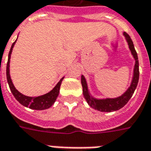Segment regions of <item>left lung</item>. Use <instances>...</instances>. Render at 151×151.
<instances>
[{
    "mask_svg": "<svg viewBox=\"0 0 151 151\" xmlns=\"http://www.w3.org/2000/svg\"><path fill=\"white\" fill-rule=\"evenodd\" d=\"M124 35L126 38L127 42L129 47V49L131 51L132 55L135 59V65H134V70H133V78L131 82V85L127 90L124 93L123 95L118 97V98L115 99H97L93 98L91 96L90 93H89L88 87H87V84H86V81L84 76L82 75L81 78V82H82V92H83V95L84 98L86 99V102L88 103V104L94 108L95 110H98L100 111H107V112H110V111H114L119 110L121 108H123L124 105L126 104L129 102L132 95L134 93V91L136 89L137 83H138V80H139V64H138V57H137V54L135 48H134V45L131 38L129 35L124 32Z\"/></svg>",
    "mask_w": 151,
    "mask_h": 151,
    "instance_id": "left-lung-1",
    "label": "left lung"
}]
</instances>
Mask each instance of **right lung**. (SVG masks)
I'll return each instance as SVG.
<instances>
[{
    "mask_svg": "<svg viewBox=\"0 0 151 151\" xmlns=\"http://www.w3.org/2000/svg\"><path fill=\"white\" fill-rule=\"evenodd\" d=\"M15 42H14V43L12 44L10 51L9 52L8 62H7V66H6L7 82H8V84L9 86V89L11 91L12 94L14 95L15 99L22 105H23V106L27 107V108L35 109V110H44V109H47L50 107H52L53 104L56 101V98H57V96L59 95L60 84H61V82H62L64 78H62L60 80V82L56 84V86L51 91L47 93L45 95H40V96H37V97H29V96H26V95L21 94L14 87V86L13 82H12L11 78H10V75H9V61H10V56H11L12 50H13V47L14 46Z\"/></svg>",
    "mask_w": 151,
    "mask_h": 151,
    "instance_id": "right-lung-1",
    "label": "right lung"
}]
</instances>
